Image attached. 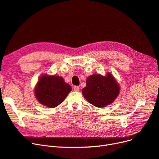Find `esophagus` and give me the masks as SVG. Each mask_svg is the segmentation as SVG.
I'll return each mask as SVG.
<instances>
[{
  "mask_svg": "<svg viewBox=\"0 0 159 159\" xmlns=\"http://www.w3.org/2000/svg\"><path fill=\"white\" fill-rule=\"evenodd\" d=\"M74 90L75 91H80V87L78 86H74Z\"/></svg>",
  "mask_w": 159,
  "mask_h": 159,
  "instance_id": "1",
  "label": "esophagus"
}]
</instances>
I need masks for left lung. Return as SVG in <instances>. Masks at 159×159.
<instances>
[{"label": "left lung", "mask_w": 159, "mask_h": 159, "mask_svg": "<svg viewBox=\"0 0 159 159\" xmlns=\"http://www.w3.org/2000/svg\"><path fill=\"white\" fill-rule=\"evenodd\" d=\"M120 86L111 73L105 76L93 74L86 80V87L82 89V94L91 105L101 108L111 105L120 93Z\"/></svg>", "instance_id": "left-lung-1"}]
</instances>
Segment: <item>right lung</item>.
I'll use <instances>...</instances> for the list:
<instances>
[{"label": "right lung", "mask_w": 159, "mask_h": 159, "mask_svg": "<svg viewBox=\"0 0 159 159\" xmlns=\"http://www.w3.org/2000/svg\"><path fill=\"white\" fill-rule=\"evenodd\" d=\"M34 90L37 99L41 105L54 108L64 101L72 91V87L62 77L43 74L39 79Z\"/></svg>", "instance_id": "right-lung-1"}]
</instances>
